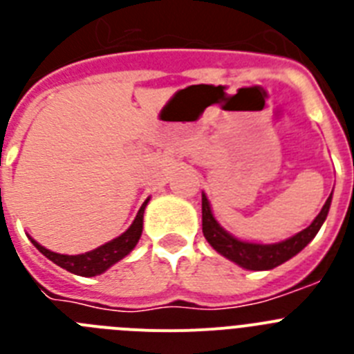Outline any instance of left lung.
Masks as SVG:
<instances>
[{"instance_id": "obj_1", "label": "left lung", "mask_w": 354, "mask_h": 354, "mask_svg": "<svg viewBox=\"0 0 354 354\" xmlns=\"http://www.w3.org/2000/svg\"><path fill=\"white\" fill-rule=\"evenodd\" d=\"M330 205L331 195L328 196L326 204L323 205L321 212L315 216L314 221L306 228H303L301 232L294 234L292 237L280 241V243L264 245V243L237 239L236 236L227 232L212 214L211 204H209L205 193H202V232H204L207 243L216 252L223 255L225 259H228V261H232L234 264H237L243 270L268 271L287 262L294 255H298L314 239L315 234L319 232V228L323 227L324 220H326Z\"/></svg>"}]
</instances>
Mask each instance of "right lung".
I'll return each instance as SVG.
<instances>
[{
    "instance_id": "right-lung-1",
    "label": "right lung",
    "mask_w": 354,
    "mask_h": 354,
    "mask_svg": "<svg viewBox=\"0 0 354 354\" xmlns=\"http://www.w3.org/2000/svg\"><path fill=\"white\" fill-rule=\"evenodd\" d=\"M149 198L143 202V205L140 207L138 214L134 218V221L131 223V227L127 228L126 232L120 234L115 239L108 241L102 246L95 250H90V252L80 253V255H64V253H56L51 250L44 248L40 243H37L33 237H30L33 246L39 250L42 255L49 259V261L55 262L56 266H60L64 270L71 271L74 274H80V277H95V274L104 273L106 270H109L111 266L117 264L118 261L129 255L134 250V246L138 245L140 237L143 232V212H145L147 204H149Z\"/></svg>"
}]
</instances>
